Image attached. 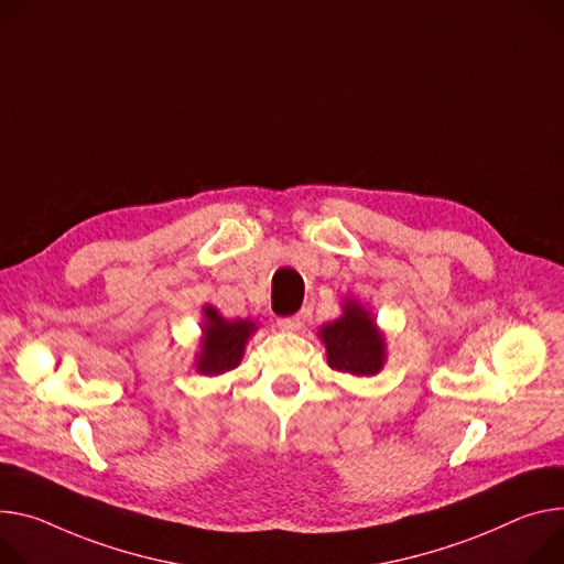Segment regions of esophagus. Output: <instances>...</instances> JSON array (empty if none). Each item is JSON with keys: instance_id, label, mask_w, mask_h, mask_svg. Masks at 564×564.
<instances>
[{"instance_id": "esophagus-1", "label": "esophagus", "mask_w": 564, "mask_h": 564, "mask_svg": "<svg viewBox=\"0 0 564 564\" xmlns=\"http://www.w3.org/2000/svg\"><path fill=\"white\" fill-rule=\"evenodd\" d=\"M305 322V313H296V315H290V317H281L279 319V326L283 330H299Z\"/></svg>"}]
</instances>
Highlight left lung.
I'll return each mask as SVG.
<instances>
[{"label": "left lung", "instance_id": "obj_1", "mask_svg": "<svg viewBox=\"0 0 564 564\" xmlns=\"http://www.w3.org/2000/svg\"><path fill=\"white\" fill-rule=\"evenodd\" d=\"M330 369L348 376H373L382 369L384 341L362 305L346 303L344 317L322 328Z\"/></svg>", "mask_w": 564, "mask_h": 564}]
</instances>
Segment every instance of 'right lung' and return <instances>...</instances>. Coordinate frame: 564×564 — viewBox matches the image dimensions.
<instances>
[{
  "mask_svg": "<svg viewBox=\"0 0 564 564\" xmlns=\"http://www.w3.org/2000/svg\"><path fill=\"white\" fill-rule=\"evenodd\" d=\"M204 315H207V324H204L197 371L204 376H220L240 365L245 341L256 330V326L249 324L247 319L227 322L214 308H207Z\"/></svg>",
  "mask_w": 564,
  "mask_h": 564,
  "instance_id": "1",
  "label": "right lung"
}]
</instances>
